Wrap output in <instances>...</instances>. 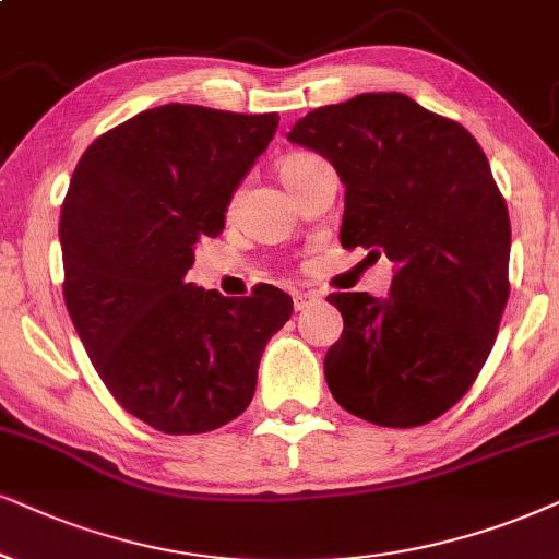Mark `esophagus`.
Segmentation results:
<instances>
[{
  "label": "esophagus",
  "instance_id": "esophagus-1",
  "mask_svg": "<svg viewBox=\"0 0 559 559\" xmlns=\"http://www.w3.org/2000/svg\"><path fill=\"white\" fill-rule=\"evenodd\" d=\"M314 301H320V294H314V292H296L294 294V309H296V312H304V309L312 307Z\"/></svg>",
  "mask_w": 559,
  "mask_h": 559
}]
</instances>
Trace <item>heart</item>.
Masks as SVG:
<instances>
[{"label": "heart", "mask_w": 559, "mask_h": 559, "mask_svg": "<svg viewBox=\"0 0 559 559\" xmlns=\"http://www.w3.org/2000/svg\"><path fill=\"white\" fill-rule=\"evenodd\" d=\"M322 157H317L312 152H288L278 159V178L284 180V186L296 195L304 180L314 173V167L322 165Z\"/></svg>", "instance_id": "1"}]
</instances>
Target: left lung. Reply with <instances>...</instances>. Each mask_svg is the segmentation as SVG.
<instances>
[{
  "mask_svg": "<svg viewBox=\"0 0 559 559\" xmlns=\"http://www.w3.org/2000/svg\"><path fill=\"white\" fill-rule=\"evenodd\" d=\"M345 186L341 245L394 263L390 299L330 294L343 335L324 356L337 405L415 428L456 405L490 356L511 281V218L477 139L402 92H364L301 118Z\"/></svg>",
  "mask_w": 559,
  "mask_h": 559,
  "instance_id": "1",
  "label": "left lung"
}]
</instances>
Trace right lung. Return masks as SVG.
Here are the masks:
<instances>
[{
    "label": "right lung",
    "instance_id": "obj_1",
    "mask_svg": "<svg viewBox=\"0 0 559 559\" xmlns=\"http://www.w3.org/2000/svg\"><path fill=\"white\" fill-rule=\"evenodd\" d=\"M278 121L162 105L92 141L69 182L59 227L69 317L118 405L162 433H209L242 415L265 343L294 312L271 284L242 299L182 284Z\"/></svg>",
    "mask_w": 559,
    "mask_h": 559
}]
</instances>
